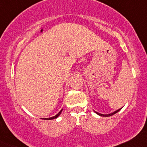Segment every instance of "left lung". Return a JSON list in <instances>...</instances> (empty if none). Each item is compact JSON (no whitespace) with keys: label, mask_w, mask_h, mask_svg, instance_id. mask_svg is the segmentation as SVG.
I'll return each instance as SVG.
<instances>
[{"label":"left lung","mask_w":147,"mask_h":147,"mask_svg":"<svg viewBox=\"0 0 147 147\" xmlns=\"http://www.w3.org/2000/svg\"><path fill=\"white\" fill-rule=\"evenodd\" d=\"M121 109H121H117V110L115 111V112H112V113H110V114H100V113H98V112H96V111H95V110H93V111H94L95 113H96V114H97L98 115L100 116V117H110V116L114 115V114H115L116 113H117L118 112H119V111H120Z\"/></svg>","instance_id":"8db88e82"}]
</instances>
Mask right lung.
Masks as SVG:
<instances>
[{"label":"right lung","instance_id":"add662e5","mask_svg":"<svg viewBox=\"0 0 147 147\" xmlns=\"http://www.w3.org/2000/svg\"><path fill=\"white\" fill-rule=\"evenodd\" d=\"M62 110H63V109H61V110L60 111V112H59V113H58V114H56V115L54 116V117H49V118H44V119H44V120H52V119H56V118H58V117H59V116L61 115V112H62Z\"/></svg>","mask_w":147,"mask_h":147}]
</instances>
